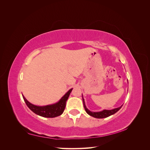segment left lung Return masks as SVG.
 I'll list each match as a JSON object with an SVG mask.
<instances>
[{"instance_id":"left-lung-1","label":"left lung","mask_w":150,"mask_h":150,"mask_svg":"<svg viewBox=\"0 0 150 150\" xmlns=\"http://www.w3.org/2000/svg\"><path fill=\"white\" fill-rule=\"evenodd\" d=\"M83 104H84V107L85 109V111H86V112L90 116H91L94 117H96V118H104V117H107L110 116H111L112 115L115 114L116 112L118 111L122 107V106H121L119 108H115L112 109V110H104L101 111H98V112H93V111H89L88 109L86 108V104H85V102H84V99L83 98Z\"/></svg>"}]
</instances>
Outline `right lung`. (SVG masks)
Instances as JSON below:
<instances>
[{"label": "right lung", "instance_id": "right-lung-1", "mask_svg": "<svg viewBox=\"0 0 150 150\" xmlns=\"http://www.w3.org/2000/svg\"><path fill=\"white\" fill-rule=\"evenodd\" d=\"M72 90V88L68 91L57 103L42 106L34 105L27 100L23 95H22V97L27 106L35 114L44 117H55L61 115L64 112L66 101Z\"/></svg>", "mask_w": 150, "mask_h": 150}]
</instances>
